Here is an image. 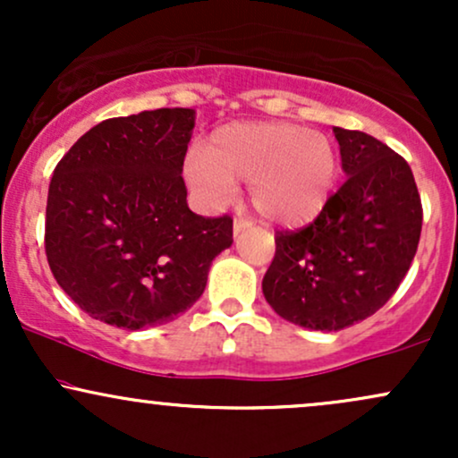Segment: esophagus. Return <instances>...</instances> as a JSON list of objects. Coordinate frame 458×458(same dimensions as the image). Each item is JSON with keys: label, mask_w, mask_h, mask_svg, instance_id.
Instances as JSON below:
<instances>
[{"label": "esophagus", "mask_w": 458, "mask_h": 458, "mask_svg": "<svg viewBox=\"0 0 458 458\" xmlns=\"http://www.w3.org/2000/svg\"><path fill=\"white\" fill-rule=\"evenodd\" d=\"M250 225H251V222H247V219H243V217H236L234 219V234H241L245 228H250Z\"/></svg>", "instance_id": "obj_1"}]
</instances>
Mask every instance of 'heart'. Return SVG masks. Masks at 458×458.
<instances>
[{"instance_id": "1", "label": "heart", "mask_w": 458, "mask_h": 458, "mask_svg": "<svg viewBox=\"0 0 458 458\" xmlns=\"http://www.w3.org/2000/svg\"><path fill=\"white\" fill-rule=\"evenodd\" d=\"M338 172L334 141L293 123L225 124L185 163L187 181L208 204L224 202L236 181H247L256 213L282 225L317 217Z\"/></svg>"}]
</instances>
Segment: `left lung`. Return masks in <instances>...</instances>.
I'll list each match as a JSON object with an SVG mask.
<instances>
[{"label": "left lung", "mask_w": 458, "mask_h": 458, "mask_svg": "<svg viewBox=\"0 0 458 458\" xmlns=\"http://www.w3.org/2000/svg\"><path fill=\"white\" fill-rule=\"evenodd\" d=\"M346 181L314 222L277 230L262 280L269 306L308 329L338 331L386 306L418 251L422 202L409 163L361 131L334 127Z\"/></svg>", "instance_id": "1"}]
</instances>
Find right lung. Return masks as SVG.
<instances>
[{
  "label": "right lung",
  "mask_w": 458,
  "mask_h": 458,
  "mask_svg": "<svg viewBox=\"0 0 458 458\" xmlns=\"http://www.w3.org/2000/svg\"><path fill=\"white\" fill-rule=\"evenodd\" d=\"M193 109L109 118L55 165L45 215L51 273L92 318L124 329L163 325L204 293L233 245V217L189 211L182 161Z\"/></svg>",
  "instance_id": "add662e5"
}]
</instances>
